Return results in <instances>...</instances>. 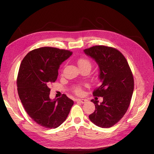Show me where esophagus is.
Returning a JSON list of instances; mask_svg holds the SVG:
<instances>
[{
  "instance_id": "obj_1",
  "label": "esophagus",
  "mask_w": 154,
  "mask_h": 154,
  "mask_svg": "<svg viewBox=\"0 0 154 154\" xmlns=\"http://www.w3.org/2000/svg\"><path fill=\"white\" fill-rule=\"evenodd\" d=\"M76 101L80 102V103H85V102H86V100L85 99H78Z\"/></svg>"
}]
</instances>
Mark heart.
<instances>
[{
    "instance_id": "heart-1",
    "label": "heart",
    "mask_w": 154,
    "mask_h": 154,
    "mask_svg": "<svg viewBox=\"0 0 154 154\" xmlns=\"http://www.w3.org/2000/svg\"><path fill=\"white\" fill-rule=\"evenodd\" d=\"M78 65L80 68L81 67H91V63L88 59L86 58H80L78 60ZM75 92L78 94H80L82 93V88L80 87H77L75 88Z\"/></svg>"
}]
</instances>
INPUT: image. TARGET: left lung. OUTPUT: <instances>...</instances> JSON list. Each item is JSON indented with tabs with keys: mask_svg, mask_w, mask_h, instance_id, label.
Masks as SVG:
<instances>
[{
	"mask_svg": "<svg viewBox=\"0 0 154 154\" xmlns=\"http://www.w3.org/2000/svg\"><path fill=\"white\" fill-rule=\"evenodd\" d=\"M83 52L98 66L100 85L93 95L103 99L100 103L91 100L96 109L88 118L97 127H111L123 117L130 103L134 86L131 70L122 53L114 48L96 45Z\"/></svg>",
	"mask_w": 154,
	"mask_h": 154,
	"instance_id": "obj_1",
	"label": "left lung"
}]
</instances>
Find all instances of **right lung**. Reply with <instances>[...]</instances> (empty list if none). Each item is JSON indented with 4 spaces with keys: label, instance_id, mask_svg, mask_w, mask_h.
<instances>
[{
    "label": "right lung",
    "instance_id": "1",
    "mask_svg": "<svg viewBox=\"0 0 154 154\" xmlns=\"http://www.w3.org/2000/svg\"><path fill=\"white\" fill-rule=\"evenodd\" d=\"M72 54L67 50L40 48L27 53L20 64L17 78L20 100L29 117L46 128L61 125L74 104L66 94L51 100L49 88L57 80L60 65Z\"/></svg>",
    "mask_w": 154,
    "mask_h": 154
}]
</instances>
